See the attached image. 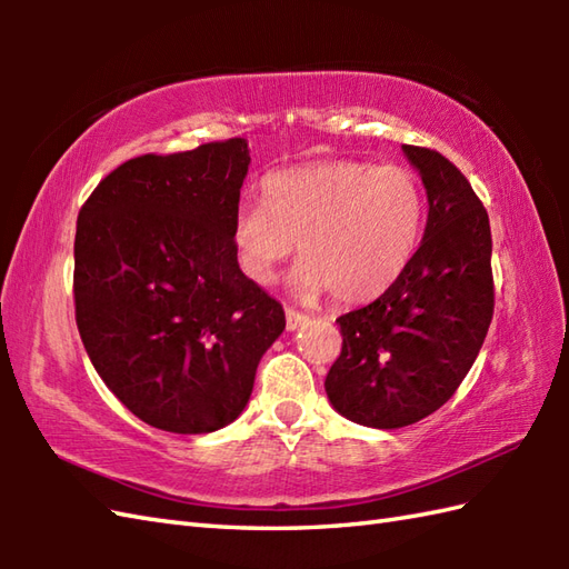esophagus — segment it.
Listing matches in <instances>:
<instances>
[{"label": "esophagus", "instance_id": "esophagus-1", "mask_svg": "<svg viewBox=\"0 0 569 569\" xmlns=\"http://www.w3.org/2000/svg\"><path fill=\"white\" fill-rule=\"evenodd\" d=\"M308 322V316L306 312H298L296 308H286V328L288 330H298L300 325Z\"/></svg>", "mask_w": 569, "mask_h": 569}]
</instances>
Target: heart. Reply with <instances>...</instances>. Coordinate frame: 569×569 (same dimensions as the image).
Returning <instances> with one entry per match:
<instances>
[{"mask_svg": "<svg viewBox=\"0 0 569 569\" xmlns=\"http://www.w3.org/2000/svg\"><path fill=\"white\" fill-rule=\"evenodd\" d=\"M263 200H241L232 214L239 269L269 283L298 239L296 286L303 296L328 288L337 303L381 296L413 259L426 198L403 166L330 159L263 178Z\"/></svg>", "mask_w": 569, "mask_h": 569, "instance_id": "obj_1", "label": "heart"}]
</instances>
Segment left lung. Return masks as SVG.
I'll return each mask as SVG.
<instances>
[{
    "mask_svg": "<svg viewBox=\"0 0 569 569\" xmlns=\"http://www.w3.org/2000/svg\"><path fill=\"white\" fill-rule=\"evenodd\" d=\"M403 153L428 192L426 234L373 303L337 318L342 352L325 379L337 413L381 430L413 426L450 401L493 316L485 204L442 153L408 143Z\"/></svg>",
    "mask_w": 569,
    "mask_h": 569,
    "instance_id": "obj_1",
    "label": "left lung"
}]
</instances>
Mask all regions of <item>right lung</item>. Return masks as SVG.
Here are the masks:
<instances>
[{
	"label": "right lung",
	"instance_id": "obj_1",
	"mask_svg": "<svg viewBox=\"0 0 569 569\" xmlns=\"http://www.w3.org/2000/svg\"><path fill=\"white\" fill-rule=\"evenodd\" d=\"M244 139L143 153L100 180L78 214L76 322L94 371L149 426L200 435L244 410L286 328L241 273L232 214Z\"/></svg>",
	"mask_w": 569,
	"mask_h": 569
}]
</instances>
